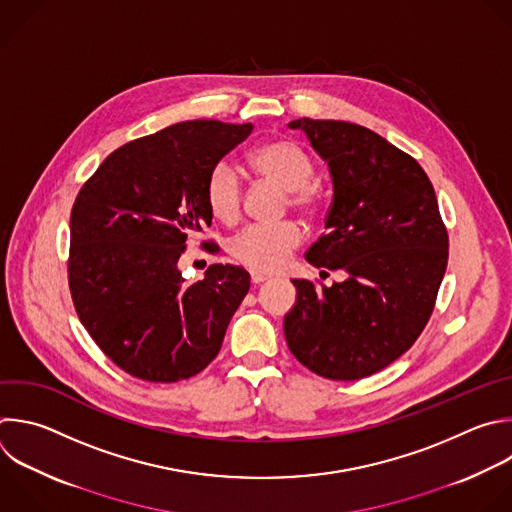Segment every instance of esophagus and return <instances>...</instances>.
<instances>
[{
  "mask_svg": "<svg viewBox=\"0 0 512 512\" xmlns=\"http://www.w3.org/2000/svg\"><path fill=\"white\" fill-rule=\"evenodd\" d=\"M267 279H271V275L269 273H263V271H251V281L253 283H263V281H267Z\"/></svg>",
  "mask_w": 512,
  "mask_h": 512,
  "instance_id": "esophagus-1",
  "label": "esophagus"
}]
</instances>
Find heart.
<instances>
[{
	"label": "heart",
	"instance_id": "obj_1",
	"mask_svg": "<svg viewBox=\"0 0 512 512\" xmlns=\"http://www.w3.org/2000/svg\"><path fill=\"white\" fill-rule=\"evenodd\" d=\"M249 162L261 179L285 189V203L301 211H313L321 193L313 177L311 156L293 140L275 138L257 144ZM205 201L215 219L235 223L243 209V181L229 158L217 160L205 181ZM303 241V231L295 221L253 223L239 231L231 243V257L255 271H277L287 265Z\"/></svg>",
	"mask_w": 512,
	"mask_h": 512
}]
</instances>
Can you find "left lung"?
<instances>
[{"label": "left lung", "instance_id": "obj_1", "mask_svg": "<svg viewBox=\"0 0 512 512\" xmlns=\"http://www.w3.org/2000/svg\"><path fill=\"white\" fill-rule=\"evenodd\" d=\"M327 160L333 201L305 259L348 279H293L283 329L291 354L327 380H362L408 352L426 327L448 263V233L424 168L370 128L299 118ZM325 273V271H321Z\"/></svg>", "mask_w": 512, "mask_h": 512}]
</instances>
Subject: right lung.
Here are the masks:
<instances>
[{"label":"right lung","instance_id":"right-lung-1","mask_svg":"<svg viewBox=\"0 0 512 512\" xmlns=\"http://www.w3.org/2000/svg\"><path fill=\"white\" fill-rule=\"evenodd\" d=\"M251 130L249 122L187 120L130 140L74 201L68 283L76 313L96 346L138 380L170 384L203 372L249 291L243 267L215 263L205 279L185 283L179 259L211 227V166Z\"/></svg>","mask_w":512,"mask_h":512}]
</instances>
